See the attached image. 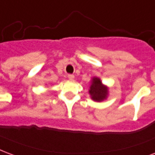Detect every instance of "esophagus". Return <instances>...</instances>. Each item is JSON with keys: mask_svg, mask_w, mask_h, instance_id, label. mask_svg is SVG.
<instances>
[{"mask_svg": "<svg viewBox=\"0 0 155 155\" xmlns=\"http://www.w3.org/2000/svg\"><path fill=\"white\" fill-rule=\"evenodd\" d=\"M74 74H68V79L69 80H70V81H73V80H74Z\"/></svg>", "mask_w": 155, "mask_h": 155, "instance_id": "34e87169", "label": "esophagus"}]
</instances>
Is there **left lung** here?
<instances>
[{"label": "left lung", "mask_w": 155, "mask_h": 155, "mask_svg": "<svg viewBox=\"0 0 155 155\" xmlns=\"http://www.w3.org/2000/svg\"><path fill=\"white\" fill-rule=\"evenodd\" d=\"M89 92V94L92 97L93 100L100 102L107 98V87L102 84V82L98 78L94 77L93 79Z\"/></svg>", "instance_id": "8db88e82"}]
</instances>
